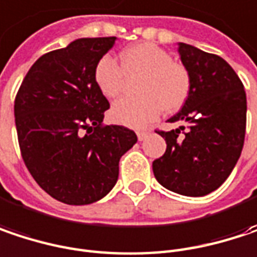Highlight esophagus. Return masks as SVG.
Returning a JSON list of instances; mask_svg holds the SVG:
<instances>
[{
	"label": "esophagus",
	"mask_w": 257,
	"mask_h": 257,
	"mask_svg": "<svg viewBox=\"0 0 257 257\" xmlns=\"http://www.w3.org/2000/svg\"><path fill=\"white\" fill-rule=\"evenodd\" d=\"M147 135H149L147 131H137V137H138L140 141H144V140L147 138Z\"/></svg>",
	"instance_id": "obj_1"
}]
</instances>
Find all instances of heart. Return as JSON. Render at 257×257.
<instances>
[{"instance_id": "1", "label": "heart", "mask_w": 257, "mask_h": 257, "mask_svg": "<svg viewBox=\"0 0 257 257\" xmlns=\"http://www.w3.org/2000/svg\"><path fill=\"white\" fill-rule=\"evenodd\" d=\"M128 79L140 78L135 85L138 97L123 98L111 107L114 122L141 128L153 122L163 110H179L191 92L188 70L175 63L172 56L154 44H135L120 53V67L110 56H104L94 67V82L108 100L120 97Z\"/></svg>"}]
</instances>
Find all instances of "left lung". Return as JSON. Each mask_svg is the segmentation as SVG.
<instances>
[{
  "label": "left lung",
  "instance_id": "8db88e82",
  "mask_svg": "<svg viewBox=\"0 0 257 257\" xmlns=\"http://www.w3.org/2000/svg\"><path fill=\"white\" fill-rule=\"evenodd\" d=\"M178 45L191 92L168 122L187 126L159 131L166 152L153 162V172L165 188L201 197L219 188L240 159L247 100L243 82L222 57L184 42Z\"/></svg>",
  "mask_w": 257,
  "mask_h": 257
}]
</instances>
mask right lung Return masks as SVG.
Instances as JSON below:
<instances>
[{
	"label": "right lung",
	"instance_id": "right-lung-1",
	"mask_svg": "<svg viewBox=\"0 0 257 257\" xmlns=\"http://www.w3.org/2000/svg\"><path fill=\"white\" fill-rule=\"evenodd\" d=\"M116 36L81 38L36 60L14 101L22 157L38 185L66 204H91L110 193L134 131L103 125L108 101L94 82L97 61Z\"/></svg>",
	"mask_w": 257,
	"mask_h": 257
}]
</instances>
